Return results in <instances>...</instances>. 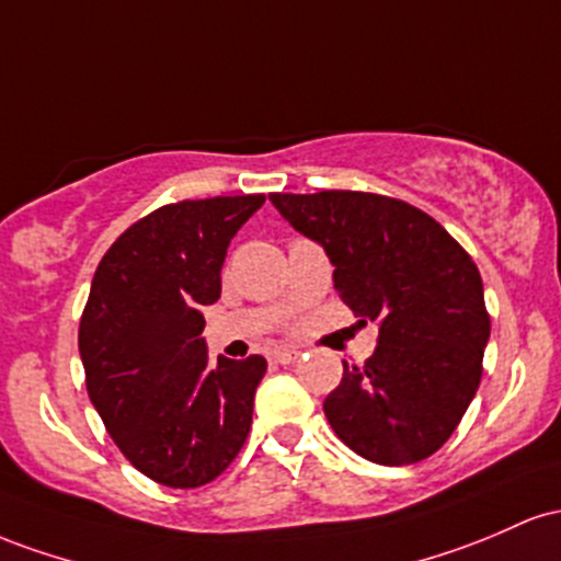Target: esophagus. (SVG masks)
<instances>
[{
    "mask_svg": "<svg viewBox=\"0 0 561 561\" xmlns=\"http://www.w3.org/2000/svg\"><path fill=\"white\" fill-rule=\"evenodd\" d=\"M297 357H299L297 350H273V352H270V360L280 363V365L294 363V360H297Z\"/></svg>",
    "mask_w": 561,
    "mask_h": 561,
    "instance_id": "esophagus-1",
    "label": "esophagus"
}]
</instances>
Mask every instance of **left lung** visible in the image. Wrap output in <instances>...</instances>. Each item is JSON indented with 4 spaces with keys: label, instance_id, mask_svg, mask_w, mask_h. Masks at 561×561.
Instances as JSON below:
<instances>
[{
    "label": "left lung",
    "instance_id": "8db88e82",
    "mask_svg": "<svg viewBox=\"0 0 561 561\" xmlns=\"http://www.w3.org/2000/svg\"><path fill=\"white\" fill-rule=\"evenodd\" d=\"M283 219L329 254L344 305L379 325L374 355L344 363L325 398L347 448L408 467L448 443L482 379L490 339L477 264L430 214L360 191L270 193Z\"/></svg>",
    "mask_w": 561,
    "mask_h": 561
}]
</instances>
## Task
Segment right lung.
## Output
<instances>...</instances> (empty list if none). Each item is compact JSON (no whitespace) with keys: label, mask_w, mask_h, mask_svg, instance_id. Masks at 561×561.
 Wrapping results in <instances>:
<instances>
[{"label":"right lung","mask_w":561,"mask_h":561,"mask_svg":"<svg viewBox=\"0 0 561 561\" xmlns=\"http://www.w3.org/2000/svg\"><path fill=\"white\" fill-rule=\"evenodd\" d=\"M254 196L180 201L137 219L94 270L79 323L87 392L124 458L167 488H201L247 443L267 360L209 365L204 307Z\"/></svg>","instance_id":"add662e5"}]
</instances>
